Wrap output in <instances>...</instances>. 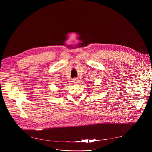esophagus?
Listing matches in <instances>:
<instances>
[{"label": "esophagus", "mask_w": 152, "mask_h": 152, "mask_svg": "<svg viewBox=\"0 0 152 152\" xmlns=\"http://www.w3.org/2000/svg\"><path fill=\"white\" fill-rule=\"evenodd\" d=\"M77 80H77V79H74L73 80V83H77Z\"/></svg>", "instance_id": "34e87169"}]
</instances>
